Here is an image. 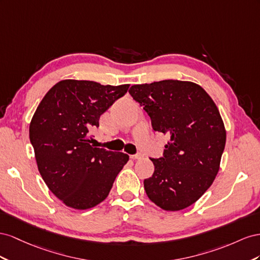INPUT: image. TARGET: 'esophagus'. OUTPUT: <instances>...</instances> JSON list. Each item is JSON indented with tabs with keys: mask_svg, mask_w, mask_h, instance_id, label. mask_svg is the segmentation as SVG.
I'll return each mask as SVG.
<instances>
[{
	"mask_svg": "<svg viewBox=\"0 0 260 260\" xmlns=\"http://www.w3.org/2000/svg\"><path fill=\"white\" fill-rule=\"evenodd\" d=\"M131 157V159H133V160H138V159H142L144 155H143V153H136V154H132V155H129Z\"/></svg>",
	"mask_w": 260,
	"mask_h": 260,
	"instance_id": "1",
	"label": "esophagus"
}]
</instances>
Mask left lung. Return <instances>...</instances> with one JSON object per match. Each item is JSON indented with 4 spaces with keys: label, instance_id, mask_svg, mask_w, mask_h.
I'll return each mask as SVG.
<instances>
[{
    "label": "left lung",
    "instance_id": "1",
    "mask_svg": "<svg viewBox=\"0 0 260 260\" xmlns=\"http://www.w3.org/2000/svg\"><path fill=\"white\" fill-rule=\"evenodd\" d=\"M128 92L150 116L152 128L170 137L163 157L151 159L147 196L163 210L187 208L211 186L220 168L226 133L216 103L190 81H153Z\"/></svg>",
    "mask_w": 260,
    "mask_h": 260
}]
</instances>
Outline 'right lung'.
Here are the masks:
<instances>
[{
	"instance_id": "1",
	"label": "right lung",
	"mask_w": 260,
	"mask_h": 260,
	"mask_svg": "<svg viewBox=\"0 0 260 260\" xmlns=\"http://www.w3.org/2000/svg\"><path fill=\"white\" fill-rule=\"evenodd\" d=\"M129 85L58 81L44 95L29 126L37 166L49 189L74 209L105 200L128 155L93 145L91 129Z\"/></svg>"
}]
</instances>
